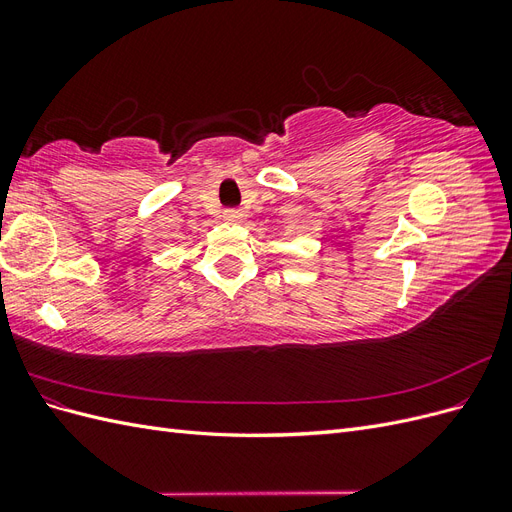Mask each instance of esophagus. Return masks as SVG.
<instances>
[{
    "label": "esophagus",
    "instance_id": "esophagus-1",
    "mask_svg": "<svg viewBox=\"0 0 512 512\" xmlns=\"http://www.w3.org/2000/svg\"><path fill=\"white\" fill-rule=\"evenodd\" d=\"M224 220H226V222H232V224H237V222L243 220V211H241V209H235V207L226 209V211H224Z\"/></svg>",
    "mask_w": 512,
    "mask_h": 512
}]
</instances>
